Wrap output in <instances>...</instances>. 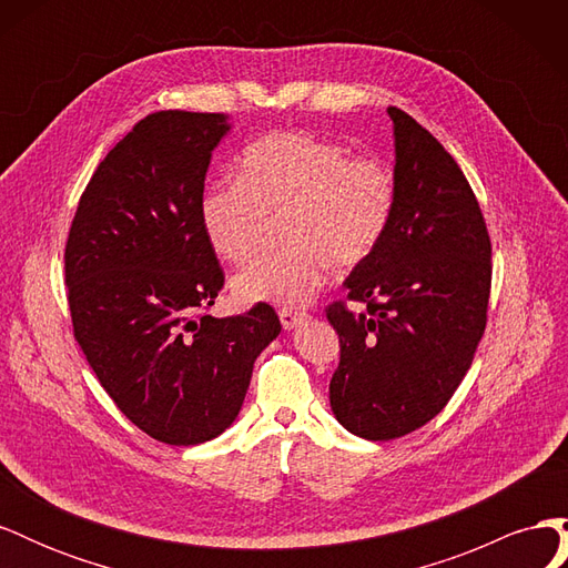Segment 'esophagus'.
<instances>
[{"label":"esophagus","instance_id":"esophagus-1","mask_svg":"<svg viewBox=\"0 0 568 568\" xmlns=\"http://www.w3.org/2000/svg\"><path fill=\"white\" fill-rule=\"evenodd\" d=\"M305 317H307L305 313L291 311V307H282V311H280V320H282V326H284V329H294V326H298Z\"/></svg>","mask_w":568,"mask_h":568}]
</instances>
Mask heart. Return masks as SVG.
<instances>
[{"label":"heart","instance_id":"heart-1","mask_svg":"<svg viewBox=\"0 0 568 568\" xmlns=\"http://www.w3.org/2000/svg\"><path fill=\"white\" fill-rule=\"evenodd\" d=\"M395 211L393 170L376 156H351L322 136L284 130L253 142L239 178L203 192L201 222L213 251L246 263L261 251L272 217H284L286 248L255 257L236 274L234 294L255 303L303 305L332 263L355 267L379 248Z\"/></svg>","mask_w":568,"mask_h":568}]
</instances>
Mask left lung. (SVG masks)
Returning <instances> with one entry per match:
<instances>
[{
  "instance_id": "obj_1",
  "label": "left lung",
  "mask_w": 568,
  "mask_h": 568,
  "mask_svg": "<svg viewBox=\"0 0 568 568\" xmlns=\"http://www.w3.org/2000/svg\"><path fill=\"white\" fill-rule=\"evenodd\" d=\"M395 136L390 227L326 311L341 359L329 384L336 419L367 440L417 432L448 405L486 329L490 236L459 165L436 136L388 106Z\"/></svg>"
}]
</instances>
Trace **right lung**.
Instances as JSON below:
<instances>
[{
    "instance_id": "1",
    "label": "right lung",
    "mask_w": 568,
    "mask_h": 568,
    "mask_svg": "<svg viewBox=\"0 0 568 568\" xmlns=\"http://www.w3.org/2000/svg\"><path fill=\"white\" fill-rule=\"evenodd\" d=\"M227 115L140 120L84 186L65 242L73 334L99 384L144 434L199 445L236 419L255 357L282 332L267 303L209 307L225 284L201 199Z\"/></svg>"
}]
</instances>
